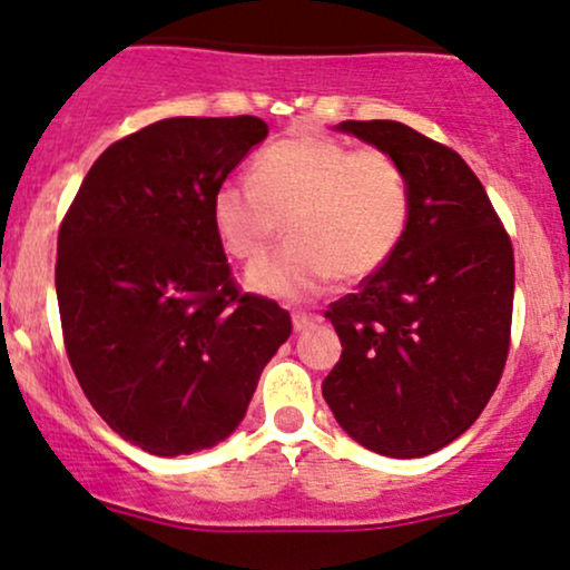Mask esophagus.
<instances>
[{"label": "esophagus", "instance_id": "obj_1", "mask_svg": "<svg viewBox=\"0 0 570 570\" xmlns=\"http://www.w3.org/2000/svg\"><path fill=\"white\" fill-rule=\"evenodd\" d=\"M318 322H322V316H318V313L294 311V316H292V324H294V330H297V332H305V330H311V326H316Z\"/></svg>", "mask_w": 570, "mask_h": 570}]
</instances>
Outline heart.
Returning a JSON list of instances; mask_svg holds the SVG:
<instances>
[{
	"mask_svg": "<svg viewBox=\"0 0 570 570\" xmlns=\"http://www.w3.org/2000/svg\"><path fill=\"white\" fill-rule=\"evenodd\" d=\"M410 214V179L394 155L313 134L273 141L254 158V181L225 179L212 193L219 246L244 265L265 257L286 219L289 244L248 273L252 289L276 297L375 276L402 246Z\"/></svg>",
	"mask_w": 570,
	"mask_h": 570,
	"instance_id": "b5f03b06",
	"label": "heart"
}]
</instances>
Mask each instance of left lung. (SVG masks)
Here are the masks:
<instances>
[{
    "instance_id": "left-lung-1",
    "label": "left lung",
    "mask_w": 570,
    "mask_h": 570,
    "mask_svg": "<svg viewBox=\"0 0 570 570\" xmlns=\"http://www.w3.org/2000/svg\"><path fill=\"white\" fill-rule=\"evenodd\" d=\"M340 130L402 163L412 214L391 263L326 311L343 353L322 394L358 444L421 458L472 426L501 381L512 240L455 149L394 120H345Z\"/></svg>"
}]
</instances>
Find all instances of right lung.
<instances>
[{"mask_svg":"<svg viewBox=\"0 0 570 570\" xmlns=\"http://www.w3.org/2000/svg\"><path fill=\"white\" fill-rule=\"evenodd\" d=\"M267 136L259 117H171L104 149L58 230L63 348L107 426L153 455L244 421L289 311L240 292L212 193Z\"/></svg>","mask_w":570,"mask_h":570,"instance_id":"1","label":"right lung"}]
</instances>
